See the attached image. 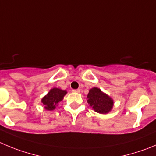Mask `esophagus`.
Segmentation results:
<instances>
[{"label":"esophagus","mask_w":156,"mask_h":156,"mask_svg":"<svg viewBox=\"0 0 156 156\" xmlns=\"http://www.w3.org/2000/svg\"><path fill=\"white\" fill-rule=\"evenodd\" d=\"M72 91H73V92H75V93H80L81 90L80 89H73L72 90Z\"/></svg>","instance_id":"esophagus-1"}]
</instances>
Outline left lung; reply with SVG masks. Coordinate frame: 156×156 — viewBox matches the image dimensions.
<instances>
[{
    "mask_svg": "<svg viewBox=\"0 0 156 156\" xmlns=\"http://www.w3.org/2000/svg\"><path fill=\"white\" fill-rule=\"evenodd\" d=\"M87 99L90 107L99 114H108L112 111L114 106L112 98L97 87H94L89 90Z\"/></svg>",
    "mask_w": 156,
    "mask_h": 156,
    "instance_id": "left-lung-1",
    "label": "left lung"
}]
</instances>
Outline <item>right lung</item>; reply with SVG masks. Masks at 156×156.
Listing matches in <instances>:
<instances>
[{
    "instance_id": "add662e5",
    "label": "right lung",
    "mask_w": 156,
    "mask_h": 156,
    "mask_svg": "<svg viewBox=\"0 0 156 156\" xmlns=\"http://www.w3.org/2000/svg\"><path fill=\"white\" fill-rule=\"evenodd\" d=\"M67 94V91L58 88H53L41 98V102L44 108L47 111H53L56 108L58 104L63 100L64 97Z\"/></svg>"
}]
</instances>
